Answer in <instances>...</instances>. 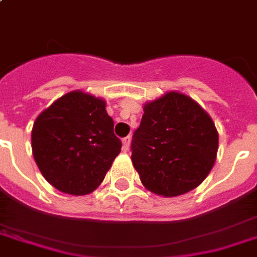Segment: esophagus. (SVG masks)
Masks as SVG:
<instances>
[{"label": "esophagus", "instance_id": "1", "mask_svg": "<svg viewBox=\"0 0 257 257\" xmlns=\"http://www.w3.org/2000/svg\"><path fill=\"white\" fill-rule=\"evenodd\" d=\"M131 140H132V137L126 136L122 139V148L124 151H129V147H131Z\"/></svg>", "mask_w": 257, "mask_h": 257}]
</instances>
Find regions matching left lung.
I'll list each match as a JSON object with an SVG mask.
<instances>
[{
  "instance_id": "obj_1",
  "label": "left lung",
  "mask_w": 257,
  "mask_h": 257,
  "mask_svg": "<svg viewBox=\"0 0 257 257\" xmlns=\"http://www.w3.org/2000/svg\"><path fill=\"white\" fill-rule=\"evenodd\" d=\"M217 150L218 133L209 114L175 91L147 103L131 144L143 185L163 197L201 185L214 166Z\"/></svg>"
}]
</instances>
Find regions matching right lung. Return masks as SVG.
<instances>
[{
  "label": "right lung",
  "instance_id": "right-lung-1",
  "mask_svg": "<svg viewBox=\"0 0 257 257\" xmlns=\"http://www.w3.org/2000/svg\"><path fill=\"white\" fill-rule=\"evenodd\" d=\"M113 126L102 99L82 91L59 98L33 124V158L43 176L66 194L91 193L121 151Z\"/></svg>",
  "mask_w": 257,
  "mask_h": 257
}]
</instances>
